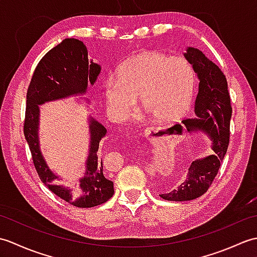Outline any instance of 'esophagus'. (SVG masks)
Listing matches in <instances>:
<instances>
[{"instance_id":"esophagus-1","label":"esophagus","mask_w":257,"mask_h":257,"mask_svg":"<svg viewBox=\"0 0 257 257\" xmlns=\"http://www.w3.org/2000/svg\"><path fill=\"white\" fill-rule=\"evenodd\" d=\"M151 132H155V128H147L145 130V136H146V137H148V136L151 134Z\"/></svg>"}]
</instances>
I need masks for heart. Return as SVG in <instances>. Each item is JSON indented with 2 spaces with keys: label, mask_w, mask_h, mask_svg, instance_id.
I'll list each match as a JSON object with an SVG mask.
<instances>
[{
  "label": "heart",
  "mask_w": 257,
  "mask_h": 257,
  "mask_svg": "<svg viewBox=\"0 0 257 257\" xmlns=\"http://www.w3.org/2000/svg\"><path fill=\"white\" fill-rule=\"evenodd\" d=\"M117 75L103 86L108 111L116 120L132 117L139 97L144 110L160 121L180 117L192 101L195 73L184 57L159 52L137 54L120 65Z\"/></svg>",
  "instance_id": "obj_1"
}]
</instances>
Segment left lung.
<instances>
[{"instance_id": "8db88e82", "label": "left lung", "mask_w": 257, "mask_h": 257, "mask_svg": "<svg viewBox=\"0 0 257 257\" xmlns=\"http://www.w3.org/2000/svg\"><path fill=\"white\" fill-rule=\"evenodd\" d=\"M185 58L200 79L195 99L196 118L183 120L190 130H202L212 140L214 154L191 163L184 181L177 190L160 194L168 201H189L204 194L215 179L230 143L232 106L225 75L198 48L189 47Z\"/></svg>"}]
</instances>
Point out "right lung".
<instances>
[{
	"label": "right lung",
	"instance_id": "obj_1",
	"mask_svg": "<svg viewBox=\"0 0 257 257\" xmlns=\"http://www.w3.org/2000/svg\"><path fill=\"white\" fill-rule=\"evenodd\" d=\"M99 73L100 66L89 62L84 43L75 38H65L37 64L26 94L24 136L38 177L54 194L77 207L100 205L113 195V182L107 178L102 169V159L98 156L100 140L107 130L95 119H90V150L86 173L74 188H65L57 184L59 179L47 167L40 150L38 105L84 94L88 84L94 85Z\"/></svg>",
	"mask_w": 257,
	"mask_h": 257
}]
</instances>
